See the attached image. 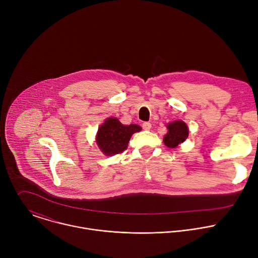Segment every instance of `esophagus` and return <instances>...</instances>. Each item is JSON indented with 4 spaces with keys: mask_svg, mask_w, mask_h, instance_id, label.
<instances>
[{
    "mask_svg": "<svg viewBox=\"0 0 258 258\" xmlns=\"http://www.w3.org/2000/svg\"><path fill=\"white\" fill-rule=\"evenodd\" d=\"M142 127H143V130H145V131H149V130L152 127V124H151L150 122H144V123L142 124Z\"/></svg>",
    "mask_w": 258,
    "mask_h": 258,
    "instance_id": "esophagus-1",
    "label": "esophagus"
}]
</instances>
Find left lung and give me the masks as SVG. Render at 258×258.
Segmentation results:
<instances>
[{"label":"left lung","instance_id":"obj_1","mask_svg":"<svg viewBox=\"0 0 258 258\" xmlns=\"http://www.w3.org/2000/svg\"><path fill=\"white\" fill-rule=\"evenodd\" d=\"M167 128L168 133L164 137L163 142L168 148H175V147L178 146V144L185 142L189 136V130L187 124L180 120L168 123Z\"/></svg>","mask_w":258,"mask_h":258}]
</instances>
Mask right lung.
I'll return each mask as SVG.
<instances>
[{
  "instance_id": "1",
  "label": "right lung",
  "mask_w": 258,
  "mask_h": 258,
  "mask_svg": "<svg viewBox=\"0 0 258 258\" xmlns=\"http://www.w3.org/2000/svg\"><path fill=\"white\" fill-rule=\"evenodd\" d=\"M141 130L138 124L123 125L118 119L110 117L99 127L97 144L107 156L119 154L127 148L131 137Z\"/></svg>"
}]
</instances>
